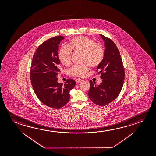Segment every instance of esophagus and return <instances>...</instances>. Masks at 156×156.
<instances>
[{"instance_id": "esophagus-1", "label": "esophagus", "mask_w": 156, "mask_h": 156, "mask_svg": "<svg viewBox=\"0 0 156 156\" xmlns=\"http://www.w3.org/2000/svg\"><path fill=\"white\" fill-rule=\"evenodd\" d=\"M83 80H82V79H77V80H76V83H80V82H82Z\"/></svg>"}]
</instances>
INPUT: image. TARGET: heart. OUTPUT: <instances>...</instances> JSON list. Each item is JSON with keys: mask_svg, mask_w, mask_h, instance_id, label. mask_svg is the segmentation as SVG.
<instances>
[{"mask_svg": "<svg viewBox=\"0 0 156 156\" xmlns=\"http://www.w3.org/2000/svg\"><path fill=\"white\" fill-rule=\"evenodd\" d=\"M72 51L82 54V65H74L69 69L70 76L74 77L84 76L89 70V65L96 68L102 63L105 49L102 44L95 42L92 38L86 36H77L69 41V48L62 47L58 53V58L62 64L66 66L71 62Z\"/></svg>", "mask_w": 156, "mask_h": 156, "instance_id": "heart-1", "label": "heart"}]
</instances>
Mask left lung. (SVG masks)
<instances>
[{
  "label": "left lung",
  "mask_w": 156,
  "mask_h": 156,
  "mask_svg": "<svg viewBox=\"0 0 156 156\" xmlns=\"http://www.w3.org/2000/svg\"><path fill=\"white\" fill-rule=\"evenodd\" d=\"M100 35L105 41V49L103 60L96 72L101 74L102 83L97 86L90 80L88 95L92 102L103 107L115 100L120 94L125 79V69L115 43L109 37Z\"/></svg>",
  "instance_id": "8db88e82"
}]
</instances>
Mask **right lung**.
Masks as SVG:
<instances>
[{
    "label": "right lung",
    "mask_w": 156,
    "mask_h": 156,
    "mask_svg": "<svg viewBox=\"0 0 156 156\" xmlns=\"http://www.w3.org/2000/svg\"><path fill=\"white\" fill-rule=\"evenodd\" d=\"M63 36L49 38L38 46L31 64L30 77L34 91L43 104L58 109L69 100V91L76 85L73 79L64 84L58 83L60 63L58 51Z\"/></svg>",
    "instance_id": "obj_1"
}]
</instances>
